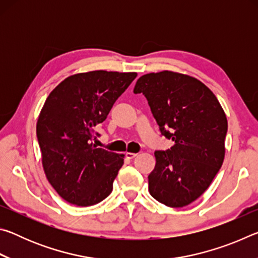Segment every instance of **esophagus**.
Masks as SVG:
<instances>
[{
  "instance_id": "obj_1",
  "label": "esophagus",
  "mask_w": 258,
  "mask_h": 258,
  "mask_svg": "<svg viewBox=\"0 0 258 258\" xmlns=\"http://www.w3.org/2000/svg\"><path fill=\"white\" fill-rule=\"evenodd\" d=\"M125 156H126V158L133 159V158H135V157L138 156V154H134V152H126Z\"/></svg>"
}]
</instances>
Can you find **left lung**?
Here are the masks:
<instances>
[{"instance_id":"1","label":"left lung","mask_w":258,"mask_h":258,"mask_svg":"<svg viewBox=\"0 0 258 258\" xmlns=\"http://www.w3.org/2000/svg\"><path fill=\"white\" fill-rule=\"evenodd\" d=\"M134 93H143L161 134L174 146L156 151L149 192L168 207H183L211 185L225 156L228 119L211 90L197 78L164 71L141 76Z\"/></svg>"}]
</instances>
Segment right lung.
I'll return each mask as SVG.
<instances>
[{
  "mask_svg": "<svg viewBox=\"0 0 258 258\" xmlns=\"http://www.w3.org/2000/svg\"><path fill=\"white\" fill-rule=\"evenodd\" d=\"M137 73L93 71L72 75L46 98L36 134L46 178L61 198L93 206L112 191L124 155L93 145L95 128Z\"/></svg>",
  "mask_w": 258,
  "mask_h": 258,
  "instance_id": "right-lung-1",
  "label": "right lung"
}]
</instances>
